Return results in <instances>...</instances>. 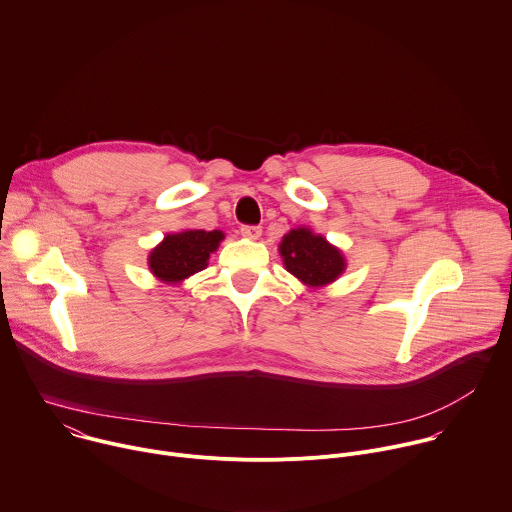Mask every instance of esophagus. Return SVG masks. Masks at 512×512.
Segmentation results:
<instances>
[{"label": "esophagus", "mask_w": 512, "mask_h": 512, "mask_svg": "<svg viewBox=\"0 0 512 512\" xmlns=\"http://www.w3.org/2000/svg\"><path fill=\"white\" fill-rule=\"evenodd\" d=\"M261 227H255V225H245V227H241V235L245 237V239H259L261 237Z\"/></svg>", "instance_id": "esophagus-1"}]
</instances>
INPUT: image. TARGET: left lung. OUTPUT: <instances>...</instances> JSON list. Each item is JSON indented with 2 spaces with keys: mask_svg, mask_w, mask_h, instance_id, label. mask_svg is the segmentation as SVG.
Returning <instances> with one entry per match:
<instances>
[{
  "mask_svg": "<svg viewBox=\"0 0 512 512\" xmlns=\"http://www.w3.org/2000/svg\"><path fill=\"white\" fill-rule=\"evenodd\" d=\"M279 255L283 257L285 269L308 287L328 285L346 269V259L340 249L306 227L291 229L281 239Z\"/></svg>",
  "mask_w": 512,
  "mask_h": 512,
  "instance_id": "1",
  "label": "left lung"
}]
</instances>
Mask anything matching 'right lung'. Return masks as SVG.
<instances>
[{"label": "right lung", "instance_id": "right-lung-1", "mask_svg": "<svg viewBox=\"0 0 512 512\" xmlns=\"http://www.w3.org/2000/svg\"><path fill=\"white\" fill-rule=\"evenodd\" d=\"M223 239V231L200 229L166 235L148 257L150 271L164 283H180L208 265V257Z\"/></svg>", "mask_w": 512, "mask_h": 512}]
</instances>
